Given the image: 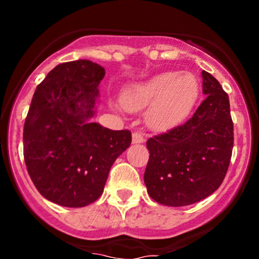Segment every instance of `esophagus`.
<instances>
[{"label": "esophagus", "mask_w": 259, "mask_h": 259, "mask_svg": "<svg viewBox=\"0 0 259 259\" xmlns=\"http://www.w3.org/2000/svg\"><path fill=\"white\" fill-rule=\"evenodd\" d=\"M145 142V137L142 132H135L133 133V143L134 144H140V143Z\"/></svg>", "instance_id": "34e87169"}]
</instances>
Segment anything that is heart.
I'll list each match as a JSON object with an SVG mask.
<instances>
[{"label":"heart","instance_id":"1","mask_svg":"<svg viewBox=\"0 0 259 259\" xmlns=\"http://www.w3.org/2000/svg\"><path fill=\"white\" fill-rule=\"evenodd\" d=\"M199 94L194 75L165 71L126 86L120 103L129 111L148 108L146 121L154 129H165L177 124L192 110Z\"/></svg>","mask_w":259,"mask_h":259}]
</instances>
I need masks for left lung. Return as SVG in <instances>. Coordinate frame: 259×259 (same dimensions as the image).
Here are the masks:
<instances>
[{
  "instance_id": "1",
  "label": "left lung",
  "mask_w": 259,
  "mask_h": 259,
  "mask_svg": "<svg viewBox=\"0 0 259 259\" xmlns=\"http://www.w3.org/2000/svg\"><path fill=\"white\" fill-rule=\"evenodd\" d=\"M202 76L205 99L193 116L146 142L148 194L169 207L193 204L215 192L231 163L234 137L228 94L209 72Z\"/></svg>"
}]
</instances>
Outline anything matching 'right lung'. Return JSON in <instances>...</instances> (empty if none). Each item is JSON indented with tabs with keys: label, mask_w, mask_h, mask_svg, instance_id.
<instances>
[{
	"label": "right lung",
	"mask_w": 259,
	"mask_h": 259,
	"mask_svg": "<svg viewBox=\"0 0 259 259\" xmlns=\"http://www.w3.org/2000/svg\"><path fill=\"white\" fill-rule=\"evenodd\" d=\"M105 76L89 60L62 62L36 88L23 125V158L50 202L80 208L104 192L111 165L132 143L129 130L91 122Z\"/></svg>",
	"instance_id": "1"
}]
</instances>
